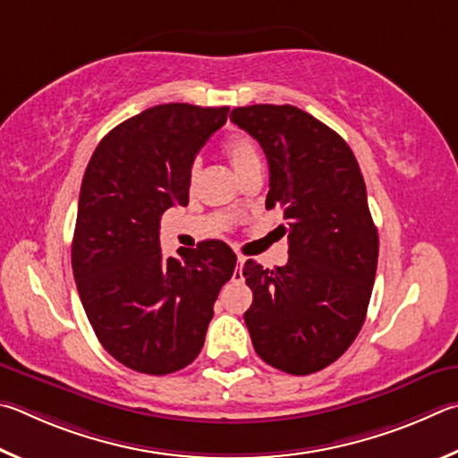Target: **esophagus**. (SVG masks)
<instances>
[{
    "label": "esophagus",
    "instance_id": "esophagus-1",
    "mask_svg": "<svg viewBox=\"0 0 458 458\" xmlns=\"http://www.w3.org/2000/svg\"><path fill=\"white\" fill-rule=\"evenodd\" d=\"M243 263H245V258H242V255H239V258H237V269H235V277H243V274H242V269H243Z\"/></svg>",
    "mask_w": 458,
    "mask_h": 458
}]
</instances>
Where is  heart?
<instances>
[{"label":"heart","mask_w":458,"mask_h":458,"mask_svg":"<svg viewBox=\"0 0 458 458\" xmlns=\"http://www.w3.org/2000/svg\"><path fill=\"white\" fill-rule=\"evenodd\" d=\"M225 155L231 160V165L239 173H243L245 168H250L253 165L259 163V152L255 148V144L251 139H247L243 134H235L225 142ZM195 174V171H192Z\"/></svg>","instance_id":"heart-1"}]
</instances>
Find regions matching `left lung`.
Segmentation results:
<instances>
[{
  "mask_svg": "<svg viewBox=\"0 0 458 458\" xmlns=\"http://www.w3.org/2000/svg\"><path fill=\"white\" fill-rule=\"evenodd\" d=\"M231 120L266 152V207H282L290 242L284 267L243 266L253 348L282 372H319L352 346L370 303L378 231L364 176L346 140L306 110L253 104Z\"/></svg>",
  "mask_w": 458,
  "mask_h": 458,
  "instance_id": "obj_1",
  "label": "left lung"
}]
</instances>
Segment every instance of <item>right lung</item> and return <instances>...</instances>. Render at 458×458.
I'll return each instance as SVG.
<instances>
[{
    "label": "right lung",
    "mask_w": 458,
    "mask_h": 458,
    "mask_svg": "<svg viewBox=\"0 0 458 458\" xmlns=\"http://www.w3.org/2000/svg\"><path fill=\"white\" fill-rule=\"evenodd\" d=\"M227 106L158 104L104 136L86 166L72 242L80 300L104 350L131 370H182L205 344L237 255L216 239L160 253V216L189 203L191 166Z\"/></svg>",
    "instance_id": "1"
}]
</instances>
